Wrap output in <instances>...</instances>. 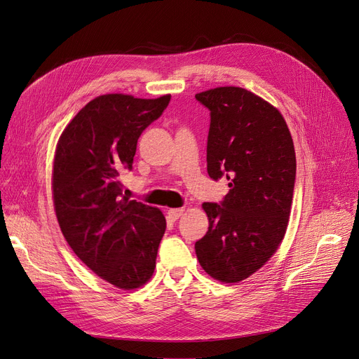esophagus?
Listing matches in <instances>:
<instances>
[{
    "mask_svg": "<svg viewBox=\"0 0 359 359\" xmlns=\"http://www.w3.org/2000/svg\"><path fill=\"white\" fill-rule=\"evenodd\" d=\"M184 208H181V209H169L168 210V217L170 219V220H177L182 213H184Z\"/></svg>",
    "mask_w": 359,
    "mask_h": 359,
    "instance_id": "obj_1",
    "label": "esophagus"
}]
</instances>
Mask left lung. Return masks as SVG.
I'll list each match as a JSON object with an SVG mask.
<instances>
[{"instance_id":"1","label":"left lung","mask_w":359,"mask_h":359,"mask_svg":"<svg viewBox=\"0 0 359 359\" xmlns=\"http://www.w3.org/2000/svg\"><path fill=\"white\" fill-rule=\"evenodd\" d=\"M196 99L210 111L209 177L231 181L220 204L203 203L209 231L196 254L208 275L235 283L263 267L283 240L297 175L294 142L282 114L252 92L225 86Z\"/></svg>"}]
</instances>
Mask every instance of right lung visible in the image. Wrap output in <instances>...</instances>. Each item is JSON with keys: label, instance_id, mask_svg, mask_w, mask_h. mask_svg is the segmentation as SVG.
Listing matches in <instances>:
<instances>
[{"label": "right lung", "instance_id": "1", "mask_svg": "<svg viewBox=\"0 0 359 359\" xmlns=\"http://www.w3.org/2000/svg\"><path fill=\"white\" fill-rule=\"evenodd\" d=\"M169 100L97 96L65 127L55 150L53 194L64 238L100 279L127 291L155 271L166 220L158 208L124 197L119 175L133 168L139 137Z\"/></svg>", "mask_w": 359, "mask_h": 359}]
</instances>
